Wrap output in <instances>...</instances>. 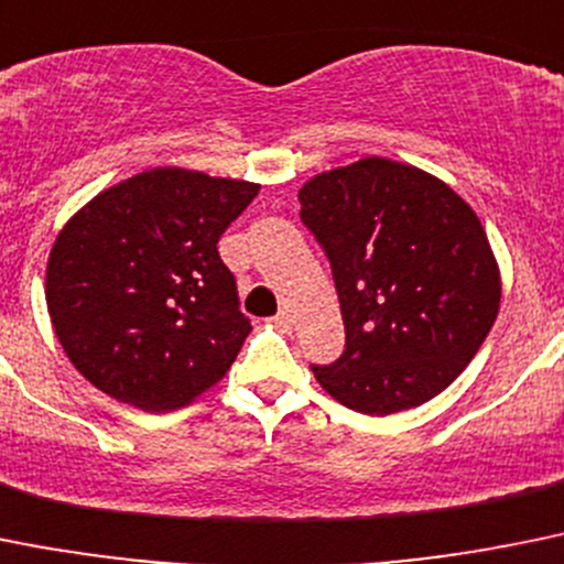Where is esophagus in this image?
Here are the masks:
<instances>
[{
    "instance_id": "obj_1",
    "label": "esophagus",
    "mask_w": 564,
    "mask_h": 564,
    "mask_svg": "<svg viewBox=\"0 0 564 564\" xmlns=\"http://www.w3.org/2000/svg\"><path fill=\"white\" fill-rule=\"evenodd\" d=\"M275 325L281 330H292L294 328V314L289 312V308H281V312H278V317H275Z\"/></svg>"
}]
</instances>
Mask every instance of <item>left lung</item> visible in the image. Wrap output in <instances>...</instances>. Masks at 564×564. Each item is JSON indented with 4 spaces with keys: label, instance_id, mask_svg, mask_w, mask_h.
<instances>
[{
    "label": "left lung",
    "instance_id": "1",
    "mask_svg": "<svg viewBox=\"0 0 564 564\" xmlns=\"http://www.w3.org/2000/svg\"><path fill=\"white\" fill-rule=\"evenodd\" d=\"M300 219L334 272L345 354L312 367L341 406L387 417L462 376L501 308L476 210L412 163L361 158L300 188Z\"/></svg>",
    "mask_w": 564,
    "mask_h": 564
}]
</instances>
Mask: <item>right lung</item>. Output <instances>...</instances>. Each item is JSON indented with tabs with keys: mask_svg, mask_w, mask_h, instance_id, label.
I'll list each match as a JSON object with an SVG mask.
<instances>
[{
	"mask_svg": "<svg viewBox=\"0 0 564 564\" xmlns=\"http://www.w3.org/2000/svg\"><path fill=\"white\" fill-rule=\"evenodd\" d=\"M258 183L155 166L105 188L63 225L46 308L86 381L172 412L223 381L252 330L217 241Z\"/></svg>",
	"mask_w": 564,
	"mask_h": 564,
	"instance_id": "add662e5",
	"label": "right lung"
}]
</instances>
